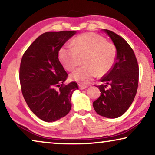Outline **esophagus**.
I'll use <instances>...</instances> for the list:
<instances>
[{
	"instance_id": "1",
	"label": "esophagus",
	"mask_w": 155,
	"mask_h": 155,
	"mask_svg": "<svg viewBox=\"0 0 155 155\" xmlns=\"http://www.w3.org/2000/svg\"><path fill=\"white\" fill-rule=\"evenodd\" d=\"M78 87H79L80 90H84V89H85V88H87V85L79 84V85H78Z\"/></svg>"
}]
</instances>
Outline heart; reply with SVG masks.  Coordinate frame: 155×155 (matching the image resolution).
I'll use <instances>...</instances> for the list:
<instances>
[{
  "instance_id": "1",
  "label": "heart",
  "mask_w": 155,
  "mask_h": 155,
  "mask_svg": "<svg viewBox=\"0 0 155 155\" xmlns=\"http://www.w3.org/2000/svg\"><path fill=\"white\" fill-rule=\"evenodd\" d=\"M71 45H63L58 51V58L68 71H72L84 59L85 66L78 68L70 74V79L87 84L98 75L108 73L116 61L117 50L114 44L105 41L99 34L87 32L78 36Z\"/></svg>"
}]
</instances>
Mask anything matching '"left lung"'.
Here are the masks:
<instances>
[{"label":"left lung","mask_w":155,"mask_h":155,"mask_svg":"<svg viewBox=\"0 0 155 155\" xmlns=\"http://www.w3.org/2000/svg\"><path fill=\"white\" fill-rule=\"evenodd\" d=\"M112 39L117 50L116 61L108 73L98 85L100 97L93 102V107L101 116L114 119L126 112L133 102L139 83V65L131 47L116 33L104 29Z\"/></svg>","instance_id":"1"}]
</instances>
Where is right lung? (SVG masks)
Returning <instances> with one entry per match:
<instances>
[{
  "label": "right lung",
  "mask_w": 155,
  "mask_h": 155,
  "mask_svg": "<svg viewBox=\"0 0 155 155\" xmlns=\"http://www.w3.org/2000/svg\"><path fill=\"white\" fill-rule=\"evenodd\" d=\"M77 31H49L31 44L22 57L19 78L22 94L34 114L45 122L67 115L75 82L65 85L68 73L58 57V51ZM60 89L57 90L56 88Z\"/></svg>",
  "instance_id": "right-lung-1"
}]
</instances>
